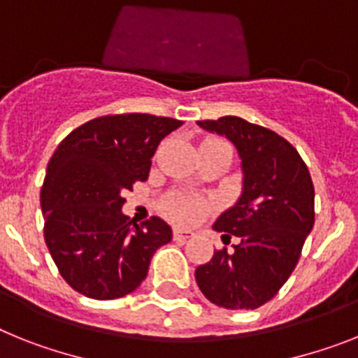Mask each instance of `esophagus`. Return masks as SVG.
I'll return each mask as SVG.
<instances>
[{
    "label": "esophagus",
    "instance_id": "esophagus-1",
    "mask_svg": "<svg viewBox=\"0 0 358 358\" xmlns=\"http://www.w3.org/2000/svg\"><path fill=\"white\" fill-rule=\"evenodd\" d=\"M193 236V233L191 231H185V229H174L173 231V238L178 240V242H185V240H189Z\"/></svg>",
    "mask_w": 358,
    "mask_h": 358
}]
</instances>
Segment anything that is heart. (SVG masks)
Returning a JSON list of instances; mask_svg holds the SVG:
<instances>
[{
    "instance_id": "obj_1",
    "label": "heart",
    "mask_w": 358,
    "mask_h": 358,
    "mask_svg": "<svg viewBox=\"0 0 358 358\" xmlns=\"http://www.w3.org/2000/svg\"><path fill=\"white\" fill-rule=\"evenodd\" d=\"M215 142H220V140H206L203 143ZM207 207H209V203L206 200H200V198L194 196H185V194H176V196H171L164 203V213L169 218H173L174 222L189 225L200 220L203 213L207 211Z\"/></svg>"
}]
</instances>
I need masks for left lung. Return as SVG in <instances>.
<instances>
[{"mask_svg": "<svg viewBox=\"0 0 358 358\" xmlns=\"http://www.w3.org/2000/svg\"><path fill=\"white\" fill-rule=\"evenodd\" d=\"M200 127L224 134L242 158L244 191L218 216L222 248L194 276L207 300L225 309H257L280 291L299 262L315 224V187L308 165L286 138L238 116L202 120Z\"/></svg>", "mask_w": 358, "mask_h": 358, "instance_id": "8db88e82", "label": "left lung"}]
</instances>
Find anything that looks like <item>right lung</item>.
Here are the masks:
<instances>
[{
    "label": "right lung",
    "mask_w": 358,
    "mask_h": 358,
    "mask_svg": "<svg viewBox=\"0 0 358 358\" xmlns=\"http://www.w3.org/2000/svg\"><path fill=\"white\" fill-rule=\"evenodd\" d=\"M180 120L125 113L74 129L54 151L43 185L45 244L72 289L96 300L133 293L155 251L173 238L162 218L133 224L123 193L145 182L156 147Z\"/></svg>",
    "instance_id": "add662e5"
}]
</instances>
